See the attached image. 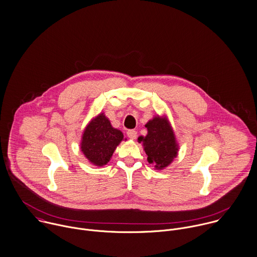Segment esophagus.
I'll list each match as a JSON object with an SVG mask.
<instances>
[{
	"label": "esophagus",
	"instance_id": "obj_1",
	"mask_svg": "<svg viewBox=\"0 0 257 257\" xmlns=\"http://www.w3.org/2000/svg\"><path fill=\"white\" fill-rule=\"evenodd\" d=\"M126 135H127V137H128L130 139H132V140H136V139H137V132L134 131V130L127 131Z\"/></svg>",
	"mask_w": 257,
	"mask_h": 257
}]
</instances>
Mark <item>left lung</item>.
<instances>
[{"instance_id": "8db88e82", "label": "left lung", "mask_w": 257, "mask_h": 257, "mask_svg": "<svg viewBox=\"0 0 257 257\" xmlns=\"http://www.w3.org/2000/svg\"><path fill=\"white\" fill-rule=\"evenodd\" d=\"M148 134L141 136L138 142L144 147L148 162L156 170H164L178 156L179 144L167 115H156L146 123Z\"/></svg>"}]
</instances>
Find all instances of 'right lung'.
<instances>
[{
    "mask_svg": "<svg viewBox=\"0 0 257 257\" xmlns=\"http://www.w3.org/2000/svg\"><path fill=\"white\" fill-rule=\"evenodd\" d=\"M123 140V134L114 128L105 114L100 112L85 126L80 150L90 164L103 167L110 161L116 147Z\"/></svg>",
    "mask_w": 257,
    "mask_h": 257,
    "instance_id": "1",
    "label": "right lung"
}]
</instances>
